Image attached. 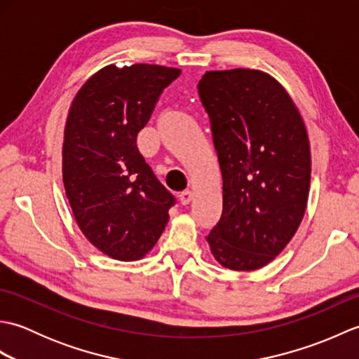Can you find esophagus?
Returning <instances> with one entry per match:
<instances>
[{"label":"esophagus","mask_w":359,"mask_h":359,"mask_svg":"<svg viewBox=\"0 0 359 359\" xmlns=\"http://www.w3.org/2000/svg\"><path fill=\"white\" fill-rule=\"evenodd\" d=\"M179 199H180V203L182 205H188L189 202L193 201V193L189 191V189H187V191H182L179 194Z\"/></svg>","instance_id":"obj_1"}]
</instances>
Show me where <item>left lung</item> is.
I'll return each mask as SVG.
<instances>
[{
	"label": "left lung",
	"mask_w": 359,
	"mask_h": 359,
	"mask_svg": "<svg viewBox=\"0 0 359 359\" xmlns=\"http://www.w3.org/2000/svg\"><path fill=\"white\" fill-rule=\"evenodd\" d=\"M210 117L224 182V207L207 241L238 271L271 262L307 207L310 147L292 98L269 74L211 71L197 85Z\"/></svg>",
	"instance_id": "1"
}]
</instances>
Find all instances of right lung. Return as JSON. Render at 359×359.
Here are the masks:
<instances>
[{"instance_id":"obj_1","label":"right lung","mask_w":359,"mask_h":359,"mask_svg":"<svg viewBox=\"0 0 359 359\" xmlns=\"http://www.w3.org/2000/svg\"><path fill=\"white\" fill-rule=\"evenodd\" d=\"M179 69L157 65L106 66L75 95L63 144V184L75 220L98 250L135 261L156 245L175 197L137 149Z\"/></svg>"}]
</instances>
